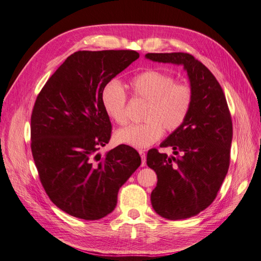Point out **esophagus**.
Listing matches in <instances>:
<instances>
[{
	"label": "esophagus",
	"mask_w": 261,
	"mask_h": 261,
	"mask_svg": "<svg viewBox=\"0 0 261 261\" xmlns=\"http://www.w3.org/2000/svg\"><path fill=\"white\" fill-rule=\"evenodd\" d=\"M138 153H140L142 158V166L146 165V156H145V150L144 149H138Z\"/></svg>",
	"instance_id": "1"
}]
</instances>
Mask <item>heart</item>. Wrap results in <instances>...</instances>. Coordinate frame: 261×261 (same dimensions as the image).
<instances>
[{"instance_id":"obj_1","label":"heart","mask_w":261,"mask_h":261,"mask_svg":"<svg viewBox=\"0 0 261 261\" xmlns=\"http://www.w3.org/2000/svg\"><path fill=\"white\" fill-rule=\"evenodd\" d=\"M174 76L159 69H148L130 79L133 94L147 101L142 124L129 125L115 133V140L136 148L153 145L167 132H174L184 125L194 103L192 87L175 83ZM103 111L116 123H127L126 92L117 80L108 82L101 90Z\"/></svg>"}]
</instances>
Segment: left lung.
Returning <instances> with one entry per match:
<instances>
[{"label":"left lung","instance_id":"obj_1","mask_svg":"<svg viewBox=\"0 0 261 261\" xmlns=\"http://www.w3.org/2000/svg\"><path fill=\"white\" fill-rule=\"evenodd\" d=\"M147 59L183 66L194 92L184 125L161 144L174 156L149 149L147 165L158 175L150 194L155 212L169 220L191 218L216 199L227 175L232 142V120L216 77L203 63L184 52L147 54Z\"/></svg>","mask_w":261,"mask_h":261}]
</instances>
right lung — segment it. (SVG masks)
I'll use <instances>...</instances> for the list:
<instances>
[{"label":"right lung","instance_id":"right-lung-1","mask_svg":"<svg viewBox=\"0 0 261 261\" xmlns=\"http://www.w3.org/2000/svg\"><path fill=\"white\" fill-rule=\"evenodd\" d=\"M140 58L133 50L77 51L57 69L31 115V150L40 181L54 203L72 217L99 220L114 211L119 188L141 156L119 145L101 158L112 124L101 105L108 82Z\"/></svg>","mask_w":261,"mask_h":261}]
</instances>
